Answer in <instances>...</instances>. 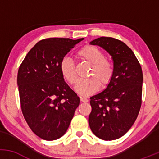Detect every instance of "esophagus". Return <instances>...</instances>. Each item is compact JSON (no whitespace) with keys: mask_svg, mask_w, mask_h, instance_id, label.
Returning a JSON list of instances; mask_svg holds the SVG:
<instances>
[{"mask_svg":"<svg viewBox=\"0 0 159 159\" xmlns=\"http://www.w3.org/2000/svg\"><path fill=\"white\" fill-rule=\"evenodd\" d=\"M81 101L82 102H88V99L85 97H81Z\"/></svg>","mask_w":159,"mask_h":159,"instance_id":"1","label":"esophagus"}]
</instances>
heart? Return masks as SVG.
<instances>
[{
	"label": "heart",
	"mask_w": 159,
	"mask_h": 159,
	"mask_svg": "<svg viewBox=\"0 0 159 159\" xmlns=\"http://www.w3.org/2000/svg\"><path fill=\"white\" fill-rule=\"evenodd\" d=\"M78 57L81 61L92 66L87 79L79 80L75 89L82 96H89L99 88L110 83L114 75V66L108 60L105 59V54L94 45H86L78 52ZM60 70L63 78L70 84H74L77 81L75 66L69 57L63 58L60 63Z\"/></svg>",
	"instance_id": "b5f03b06"
}]
</instances>
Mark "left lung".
Masks as SVG:
<instances>
[{"label": "left lung", "mask_w": 159, "mask_h": 159, "mask_svg": "<svg viewBox=\"0 0 159 159\" xmlns=\"http://www.w3.org/2000/svg\"><path fill=\"white\" fill-rule=\"evenodd\" d=\"M90 44L98 45L110 54L114 75L105 90L90 97L89 125L100 139L116 140L131 129L139 114L142 69L132 49L119 39L102 36Z\"/></svg>", "instance_id": "8db88e82"}]
</instances>
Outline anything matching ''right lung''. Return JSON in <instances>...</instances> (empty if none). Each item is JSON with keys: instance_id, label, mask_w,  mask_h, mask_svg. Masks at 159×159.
Wrapping results in <instances>:
<instances>
[{"instance_id": "obj_1", "label": "right lung", "mask_w": 159, "mask_h": 159, "mask_svg": "<svg viewBox=\"0 0 159 159\" xmlns=\"http://www.w3.org/2000/svg\"><path fill=\"white\" fill-rule=\"evenodd\" d=\"M84 38H48L38 42L20 65L17 84L24 117L33 132L54 140L65 134L80 104L66 83L60 63Z\"/></svg>"}]
</instances>
